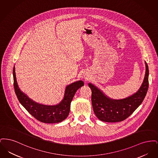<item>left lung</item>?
Returning a JSON list of instances; mask_svg holds the SVG:
<instances>
[{
  "mask_svg": "<svg viewBox=\"0 0 158 158\" xmlns=\"http://www.w3.org/2000/svg\"><path fill=\"white\" fill-rule=\"evenodd\" d=\"M146 64V73L143 83L139 90L127 98L115 100L107 97L102 91L91 83L92 104L98 119L108 123L120 122L126 120L142 104L149 87V68Z\"/></svg>",
  "mask_w": 158,
  "mask_h": 158,
  "instance_id": "left-lung-1",
  "label": "left lung"
}]
</instances>
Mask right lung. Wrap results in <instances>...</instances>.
<instances>
[{
	"label": "right lung",
	"instance_id": "1",
	"mask_svg": "<svg viewBox=\"0 0 158 158\" xmlns=\"http://www.w3.org/2000/svg\"><path fill=\"white\" fill-rule=\"evenodd\" d=\"M13 76L15 94L19 102L35 118L44 123H57L65 120L69 114L70 103L76 92L84 85L82 81L68 85L64 98L60 104L48 106L36 103L21 92L16 81L15 66L13 69Z\"/></svg>",
	"mask_w": 158,
	"mask_h": 158
}]
</instances>
